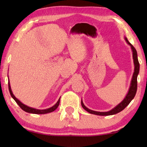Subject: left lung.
Here are the masks:
<instances>
[{
	"label": "left lung",
	"mask_w": 147,
	"mask_h": 147,
	"mask_svg": "<svg viewBox=\"0 0 147 147\" xmlns=\"http://www.w3.org/2000/svg\"><path fill=\"white\" fill-rule=\"evenodd\" d=\"M125 40L127 42L128 45L130 46V47H131V49L132 51V57H133V61H134V70L133 76H132L131 83H130V86L129 90H128V94H126V97L124 98V99L122 100L119 104H118L115 108H114L113 109H112L111 110H110V111L108 112H96V111H94V110L88 109V108H86L85 105H84L82 100L81 104H82V107H83L84 110H86V111L88 112L90 114H96V115H99V116H110V115H113V114H117L118 112H121L122 110H123L124 108H125L126 106L130 104V102L132 101V100L133 99L134 96L136 95V90H137V76L138 75V73H139L140 64H139V62H138V57H137V52H136V50L135 49V48L132 46L131 43H129V41H128L127 38L126 37H125Z\"/></svg>",
	"instance_id": "8db88e82"
}]
</instances>
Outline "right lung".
Instances as JSON below:
<instances>
[{
  "instance_id": "obj_1",
  "label": "right lung",
  "mask_w": 147,
  "mask_h": 147,
  "mask_svg": "<svg viewBox=\"0 0 147 147\" xmlns=\"http://www.w3.org/2000/svg\"><path fill=\"white\" fill-rule=\"evenodd\" d=\"M9 90L10 94H11V96H12V98H13V99L15 100V102H17V104L20 106V108H21L22 110H23L24 111H25V112H29V113L37 114H43L49 113V112H53L54 110L57 109L58 106H59V102H60V98H59V99L58 100V101L57 102V103H56L55 105H54L53 106H52V107H51V108H47V109L38 110V109H35V108H33L29 107V106L25 105V104H23V103H22V102H20L19 100H18L17 98H16L15 96H14V94H13V92H12V90H11V86H10L9 81Z\"/></svg>"
}]
</instances>
